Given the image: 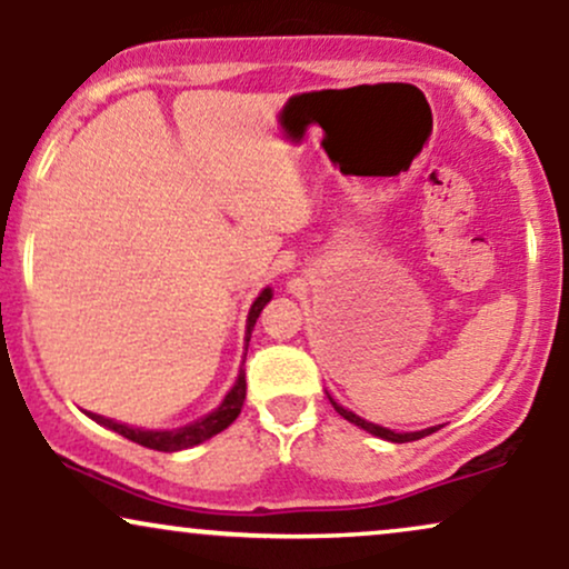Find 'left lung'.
I'll return each mask as SVG.
<instances>
[{"label": "left lung", "mask_w": 569, "mask_h": 569, "mask_svg": "<svg viewBox=\"0 0 569 569\" xmlns=\"http://www.w3.org/2000/svg\"><path fill=\"white\" fill-rule=\"evenodd\" d=\"M329 401H331V407H335L339 415L345 417V420L348 422H352V426H358V428H363L367 430V433H371V436H380V439H385V441H393V443H407V441H417V439H422V436H430V433H436V428H428V430H417V433H396V430H388V428H382V426H375V422H367V420H361V417L358 415H352V411H348L345 407H339V403L335 401V398L329 396Z\"/></svg>", "instance_id": "left-lung-1"}]
</instances>
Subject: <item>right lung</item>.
I'll list each match as a JSON object with an SVG mask.
<instances>
[{
	"instance_id": "right-lung-1",
	"label": "right lung",
	"mask_w": 569,
	"mask_h": 569,
	"mask_svg": "<svg viewBox=\"0 0 569 569\" xmlns=\"http://www.w3.org/2000/svg\"><path fill=\"white\" fill-rule=\"evenodd\" d=\"M270 299H272V291L264 289L257 297V302L251 305V312H248V326H246V342H248V339H251L253 323H257L259 312L264 310V305L270 302ZM243 401H246V369H240L238 380H234L230 393L224 396L221 407L213 409L211 415L202 417V420L192 422V426L176 428V430H141V428L122 426V422L109 420V417L93 415V411H88V417H93V420L101 422L103 428L114 430V433L126 436L128 441L141 443V447H147V449H158V452H179V449L198 447V443L208 441V439H211V436L221 433V430H224V428H230L232 422L238 420L240 409H243Z\"/></svg>"
}]
</instances>
